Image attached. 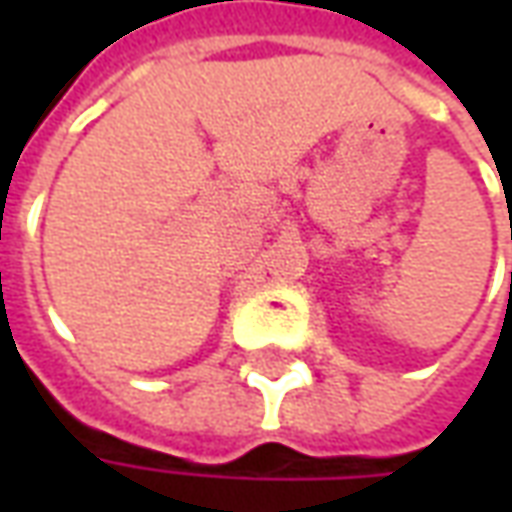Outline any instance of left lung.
Segmentation results:
<instances>
[{
  "label": "left lung",
  "instance_id": "8db88e82",
  "mask_svg": "<svg viewBox=\"0 0 512 512\" xmlns=\"http://www.w3.org/2000/svg\"><path fill=\"white\" fill-rule=\"evenodd\" d=\"M510 277H512V274H510Z\"/></svg>",
  "mask_w": 512,
  "mask_h": 512
}]
</instances>
